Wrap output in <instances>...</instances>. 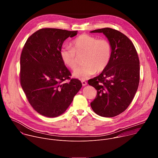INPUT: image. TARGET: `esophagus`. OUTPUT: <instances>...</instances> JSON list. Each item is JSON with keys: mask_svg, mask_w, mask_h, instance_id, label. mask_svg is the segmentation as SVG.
<instances>
[{"mask_svg": "<svg viewBox=\"0 0 158 158\" xmlns=\"http://www.w3.org/2000/svg\"><path fill=\"white\" fill-rule=\"evenodd\" d=\"M81 82H82V85H87V82H86V81H81Z\"/></svg>", "mask_w": 158, "mask_h": 158, "instance_id": "esophagus-1", "label": "esophagus"}]
</instances>
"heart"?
<instances>
[{"label": "heart", "instance_id": "obj_1", "mask_svg": "<svg viewBox=\"0 0 158 158\" xmlns=\"http://www.w3.org/2000/svg\"><path fill=\"white\" fill-rule=\"evenodd\" d=\"M84 53L83 65L73 72V76L79 79H86L97 73L104 71L112 57L111 43L106 39L82 34L74 39L71 46H65L60 49V56L63 63L71 69L77 65V55Z\"/></svg>", "mask_w": 158, "mask_h": 158}]
</instances>
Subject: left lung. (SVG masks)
Here are the masks:
<instances>
[{
  "label": "left lung",
  "mask_w": 158,
  "mask_h": 158,
  "mask_svg": "<svg viewBox=\"0 0 158 158\" xmlns=\"http://www.w3.org/2000/svg\"><path fill=\"white\" fill-rule=\"evenodd\" d=\"M91 32H102L112 48L107 68L88 81L89 85L97 90L91 106L99 116L114 117L128 107L136 94L140 78L139 57L133 43L121 32L106 27Z\"/></svg>",
  "instance_id": "left-lung-1"
}]
</instances>
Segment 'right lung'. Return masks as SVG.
<instances>
[{
	"label": "right lung",
	"mask_w": 158,
	"mask_h": 158,
	"mask_svg": "<svg viewBox=\"0 0 158 158\" xmlns=\"http://www.w3.org/2000/svg\"><path fill=\"white\" fill-rule=\"evenodd\" d=\"M77 34V31L40 29L27 39L22 49L20 85L29 104L42 116L63 114L82 87L79 80L70 77L60 56L64 41Z\"/></svg>",
	"instance_id": "obj_1"
}]
</instances>
